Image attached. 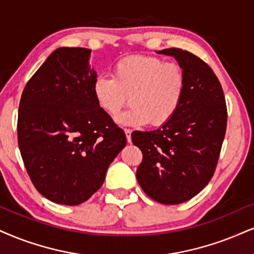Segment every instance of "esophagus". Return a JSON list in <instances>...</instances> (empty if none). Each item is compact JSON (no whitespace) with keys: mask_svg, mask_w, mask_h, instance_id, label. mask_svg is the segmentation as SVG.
I'll list each match as a JSON object with an SVG mask.
<instances>
[{"mask_svg":"<svg viewBox=\"0 0 254 254\" xmlns=\"http://www.w3.org/2000/svg\"><path fill=\"white\" fill-rule=\"evenodd\" d=\"M125 134H126V139L128 142H132V130L125 129Z\"/></svg>","mask_w":254,"mask_h":254,"instance_id":"esophagus-1","label":"esophagus"}]
</instances>
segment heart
I'll list each match as a JSON object with an SVG mask.
<instances>
[{
  "label": "heart",
  "instance_id": "b5f03b06",
  "mask_svg": "<svg viewBox=\"0 0 254 254\" xmlns=\"http://www.w3.org/2000/svg\"><path fill=\"white\" fill-rule=\"evenodd\" d=\"M186 89V75L174 62L153 56L132 55L113 67L112 76H99L93 94L99 107L109 115L120 112L127 102L130 107L117 119L122 126H162L179 109Z\"/></svg>",
  "mask_w": 254,
  "mask_h": 254
}]
</instances>
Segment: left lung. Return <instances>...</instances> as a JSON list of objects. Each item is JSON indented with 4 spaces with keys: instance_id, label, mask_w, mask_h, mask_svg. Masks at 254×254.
I'll use <instances>...</instances> for the list:
<instances>
[{
    "instance_id": "left-lung-1",
    "label": "left lung",
    "mask_w": 254,
    "mask_h": 254,
    "mask_svg": "<svg viewBox=\"0 0 254 254\" xmlns=\"http://www.w3.org/2000/svg\"><path fill=\"white\" fill-rule=\"evenodd\" d=\"M156 54L177 60L186 75V89L167 124L132 133L143 155L136 179L149 198L178 205L195 196L213 177L226 132V103L213 70L192 53L170 48Z\"/></svg>"
}]
</instances>
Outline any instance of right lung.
Returning a JSON list of instances; mask_svg holds the SVG:
<instances>
[{"label":"right lung","mask_w":254,"mask_h":254,"mask_svg":"<svg viewBox=\"0 0 254 254\" xmlns=\"http://www.w3.org/2000/svg\"><path fill=\"white\" fill-rule=\"evenodd\" d=\"M92 51L61 47L28 81L17 120L18 147L35 189L75 206L102 186L127 140L93 94Z\"/></svg>","instance_id":"right-lung-1"}]
</instances>
